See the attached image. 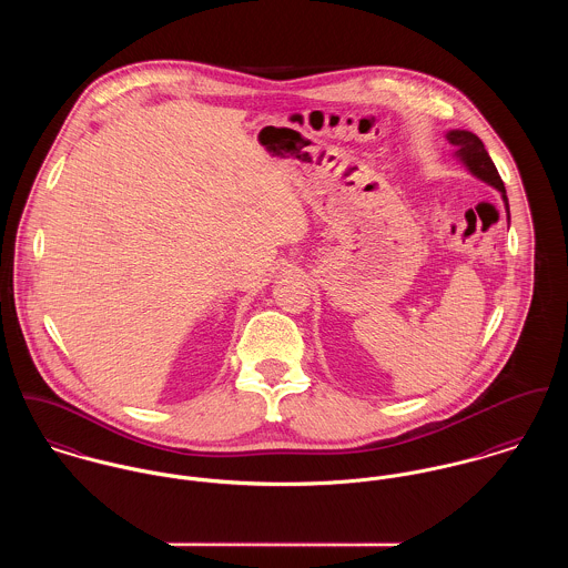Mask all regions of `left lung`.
Wrapping results in <instances>:
<instances>
[{"instance_id":"left-lung-1","label":"left lung","mask_w":568,"mask_h":568,"mask_svg":"<svg viewBox=\"0 0 568 568\" xmlns=\"http://www.w3.org/2000/svg\"><path fill=\"white\" fill-rule=\"evenodd\" d=\"M446 138H448V142L457 149L455 155L464 162V165H466L477 179L486 181L487 185H491V187H496V190L500 192V196H503V201H505V210H507V221H509V203H507L505 185H503V179H500L496 165H494V162H491L489 155H487L484 142H481L475 133H470V131H459V129L448 131Z\"/></svg>"}]
</instances>
